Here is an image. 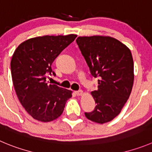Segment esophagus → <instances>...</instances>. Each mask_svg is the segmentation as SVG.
<instances>
[{
	"label": "esophagus",
	"instance_id": "1",
	"mask_svg": "<svg viewBox=\"0 0 152 152\" xmlns=\"http://www.w3.org/2000/svg\"><path fill=\"white\" fill-rule=\"evenodd\" d=\"M75 94H76L77 96H82L83 94V91H75Z\"/></svg>",
	"mask_w": 152,
	"mask_h": 152
}]
</instances>
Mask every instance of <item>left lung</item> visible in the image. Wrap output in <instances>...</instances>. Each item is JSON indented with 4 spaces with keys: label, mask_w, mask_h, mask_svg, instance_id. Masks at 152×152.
<instances>
[{
    "label": "left lung",
    "mask_w": 152,
    "mask_h": 152,
    "mask_svg": "<svg viewBox=\"0 0 152 152\" xmlns=\"http://www.w3.org/2000/svg\"><path fill=\"white\" fill-rule=\"evenodd\" d=\"M79 49L94 77L99 76L98 89L91 95L97 103L86 118L105 124L121 113L134 85V60L130 49L109 36L79 37Z\"/></svg>",
    "instance_id": "left-lung-1"
}]
</instances>
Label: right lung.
<instances>
[{
	"instance_id": "obj_1",
	"label": "right lung",
	"mask_w": 152,
	"mask_h": 152,
	"mask_svg": "<svg viewBox=\"0 0 152 152\" xmlns=\"http://www.w3.org/2000/svg\"><path fill=\"white\" fill-rule=\"evenodd\" d=\"M77 35L37 37L28 39L14 52L10 62L14 88L27 113L42 122L61 116L72 91L48 84L52 62Z\"/></svg>"
}]
</instances>
